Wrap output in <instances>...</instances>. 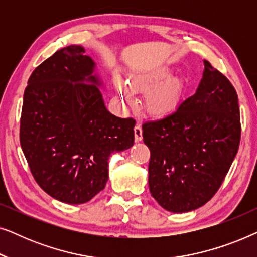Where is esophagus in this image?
<instances>
[{"instance_id": "obj_1", "label": "esophagus", "mask_w": 257, "mask_h": 257, "mask_svg": "<svg viewBox=\"0 0 257 257\" xmlns=\"http://www.w3.org/2000/svg\"><path fill=\"white\" fill-rule=\"evenodd\" d=\"M135 139L136 142H140L143 139V128L140 124H137L135 126Z\"/></svg>"}]
</instances>
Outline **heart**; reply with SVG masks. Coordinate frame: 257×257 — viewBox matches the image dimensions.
<instances>
[{
  "instance_id": "b5f03b06",
  "label": "heart",
  "mask_w": 257,
  "mask_h": 257,
  "mask_svg": "<svg viewBox=\"0 0 257 257\" xmlns=\"http://www.w3.org/2000/svg\"><path fill=\"white\" fill-rule=\"evenodd\" d=\"M168 68L159 66L133 75L128 85L117 80V89L125 103L135 100L133 92L150 90L146 96V108L153 114H166L173 111L181 99L184 82L179 77H171Z\"/></svg>"
}]
</instances>
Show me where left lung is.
Masks as SVG:
<instances>
[{
  "instance_id": "8db88e82",
  "label": "left lung",
  "mask_w": 257,
  "mask_h": 257,
  "mask_svg": "<svg viewBox=\"0 0 257 257\" xmlns=\"http://www.w3.org/2000/svg\"><path fill=\"white\" fill-rule=\"evenodd\" d=\"M198 90L164 118L143 124L149 186L168 212L185 213L215 195L236 156L240 107L233 84L205 61Z\"/></svg>"
}]
</instances>
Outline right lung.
I'll return each mask as SVG.
<instances>
[{"instance_id": "1", "label": "right lung", "mask_w": 257, "mask_h": 257, "mask_svg": "<svg viewBox=\"0 0 257 257\" xmlns=\"http://www.w3.org/2000/svg\"><path fill=\"white\" fill-rule=\"evenodd\" d=\"M80 45L56 51L34 70L24 90L20 143L35 181L59 201H90L108 180L112 152L135 143L133 118L105 108Z\"/></svg>"}]
</instances>
